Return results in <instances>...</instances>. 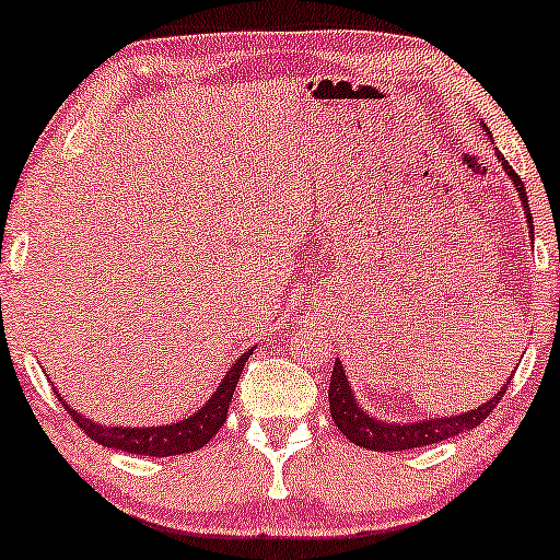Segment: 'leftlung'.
Instances as JSON below:
<instances>
[{
    "label": "left lung",
    "mask_w": 560,
    "mask_h": 560,
    "mask_svg": "<svg viewBox=\"0 0 560 560\" xmlns=\"http://www.w3.org/2000/svg\"><path fill=\"white\" fill-rule=\"evenodd\" d=\"M480 127L486 129V124L480 121ZM493 140V137H491ZM495 158H499L506 176L512 178V184L520 191V202L527 212V223H529V233H533L535 241V231H533V212H529V199L527 191H524L522 178L514 174L512 165L506 163L499 150H495ZM506 392V384L501 386V392L475 407V410L459 412V416H444V418H425V420H412V423H392V420H378L374 416H369V410H363L361 402H358L353 395V386L348 382V374H345L342 363L335 361L332 369V378H329V412H332L335 425L340 428L342 436H348L353 444L363 446V448H374V452H402V448H418V446H428V444H439V441L459 436V433H467L470 428H478L482 420L493 412V407L499 405V399Z\"/></svg>",
    "instance_id": "left-lung-1"
}]
</instances>
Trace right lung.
<instances>
[{
    "label": "right lung",
    "instance_id": "obj_1",
    "mask_svg": "<svg viewBox=\"0 0 560 560\" xmlns=\"http://www.w3.org/2000/svg\"><path fill=\"white\" fill-rule=\"evenodd\" d=\"M254 353L246 350L241 353L236 361H233L231 369L225 371V376L220 378L218 389L212 392L210 399L205 405H199V410L186 416L184 420H174V423L163 425H103L90 420L88 416L74 410L65 402V397L59 395V402L65 405V410L72 416L74 423H78L82 431L88 433L90 439L98 441L101 446L116 448V452H129V454H144V457H176V454H189L202 448L207 441H210L220 431V425L225 423L228 405H231L233 392H236V384L241 378V371L248 361V355ZM57 389V386H54Z\"/></svg>",
    "mask_w": 560,
    "mask_h": 560
}]
</instances>
